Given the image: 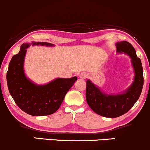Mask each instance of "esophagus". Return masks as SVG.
Masks as SVG:
<instances>
[{
	"instance_id": "obj_1",
	"label": "esophagus",
	"mask_w": 150,
	"mask_h": 150,
	"mask_svg": "<svg viewBox=\"0 0 150 150\" xmlns=\"http://www.w3.org/2000/svg\"><path fill=\"white\" fill-rule=\"evenodd\" d=\"M79 77L82 79H85L88 77V74L86 73V72H82V73L79 75Z\"/></svg>"
}]
</instances>
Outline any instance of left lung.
I'll list each match as a JSON object with an SVG mask.
<instances>
[{"mask_svg":"<svg viewBox=\"0 0 150 150\" xmlns=\"http://www.w3.org/2000/svg\"><path fill=\"white\" fill-rule=\"evenodd\" d=\"M117 52L128 54L132 59L135 71V79L133 84L122 94L107 95L102 93L94 84L86 81V98L88 105L93 112L107 118L119 117L128 112L135 105L141 94L143 86V69L141 60L131 43L121 41L117 43Z\"/></svg>","mask_w":150,"mask_h":150,"instance_id":"1","label":"left lung"}]
</instances>
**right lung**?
Here are the masks:
<instances>
[{
    "mask_svg": "<svg viewBox=\"0 0 150 150\" xmlns=\"http://www.w3.org/2000/svg\"><path fill=\"white\" fill-rule=\"evenodd\" d=\"M33 45L52 46L46 42H33ZM29 44H23L19 53L15 54L9 64L7 83L9 92L17 105L26 114L46 116L54 113L60 107L68 91L77 80L59 78L44 86H37L26 79L23 64Z\"/></svg>",
    "mask_w": 150,
    "mask_h": 150,
    "instance_id": "right-lung-1",
    "label": "right lung"
}]
</instances>
